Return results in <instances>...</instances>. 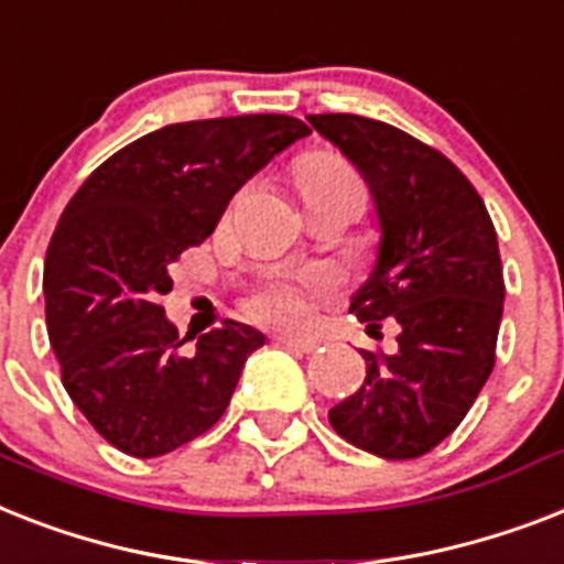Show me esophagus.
<instances>
[{
    "mask_svg": "<svg viewBox=\"0 0 564 564\" xmlns=\"http://www.w3.org/2000/svg\"><path fill=\"white\" fill-rule=\"evenodd\" d=\"M278 345H286V347H295V350H304V354H313L315 347L322 345L318 338L313 336H290V333H281V336H274Z\"/></svg>",
    "mask_w": 564,
    "mask_h": 564,
    "instance_id": "1",
    "label": "esophagus"
}]
</instances>
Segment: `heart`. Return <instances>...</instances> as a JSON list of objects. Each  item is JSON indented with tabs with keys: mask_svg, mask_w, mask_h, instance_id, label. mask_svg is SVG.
I'll return each mask as SVG.
<instances>
[{
	"mask_svg": "<svg viewBox=\"0 0 564 564\" xmlns=\"http://www.w3.org/2000/svg\"><path fill=\"white\" fill-rule=\"evenodd\" d=\"M297 187L304 199L322 196L333 187L359 185V176L354 167L338 159L333 153H313L304 155L295 167ZM333 283V274L324 269H313V272H295V274H274L269 281H263L258 290L251 292L246 301L249 313L260 322L272 324H301L310 315L313 297L322 295Z\"/></svg>",
	"mask_w": 564,
	"mask_h": 564,
	"instance_id": "b5f03b06",
	"label": "heart"
}]
</instances>
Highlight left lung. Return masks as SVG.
<instances>
[{
  "label": "left lung",
  "instance_id": "left-lung-1",
  "mask_svg": "<svg viewBox=\"0 0 564 564\" xmlns=\"http://www.w3.org/2000/svg\"><path fill=\"white\" fill-rule=\"evenodd\" d=\"M368 182L379 254L350 313L368 333L397 322V350H361L368 373L329 409L347 443L388 460L432 452L455 432L496 365L505 274L496 226L473 182L441 150L373 118L306 116Z\"/></svg>",
  "mask_w": 564,
  "mask_h": 564
}]
</instances>
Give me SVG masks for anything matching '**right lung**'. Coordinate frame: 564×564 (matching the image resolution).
<instances>
[{
	"mask_svg": "<svg viewBox=\"0 0 564 564\" xmlns=\"http://www.w3.org/2000/svg\"><path fill=\"white\" fill-rule=\"evenodd\" d=\"M304 135L290 116L171 123L109 155L68 199L45 251V324L72 402L127 455H167L208 432L267 341L226 318L185 350L162 295L178 254Z\"/></svg>",
	"mask_w": 564,
	"mask_h": 564,
	"instance_id": "1",
	"label": "right lung"
}]
</instances>
